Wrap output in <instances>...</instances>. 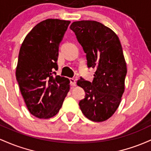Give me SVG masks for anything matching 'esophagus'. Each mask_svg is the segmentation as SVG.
<instances>
[{
    "instance_id": "34e87169",
    "label": "esophagus",
    "mask_w": 151,
    "mask_h": 151,
    "mask_svg": "<svg viewBox=\"0 0 151 151\" xmlns=\"http://www.w3.org/2000/svg\"><path fill=\"white\" fill-rule=\"evenodd\" d=\"M70 82L71 86H74L76 85V80L75 78H70Z\"/></svg>"
}]
</instances>
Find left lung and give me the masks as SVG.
Wrapping results in <instances>:
<instances>
[{
	"mask_svg": "<svg viewBox=\"0 0 151 151\" xmlns=\"http://www.w3.org/2000/svg\"><path fill=\"white\" fill-rule=\"evenodd\" d=\"M70 28L86 53L88 67L96 69L92 83L78 81L86 92L79 106L91 121H105L116 112L124 93L127 67L121 42L111 28L97 21H76Z\"/></svg>",
	"mask_w": 151,
	"mask_h": 151,
	"instance_id": "8db88e82",
	"label": "left lung"
}]
</instances>
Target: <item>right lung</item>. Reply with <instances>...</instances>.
<instances>
[{
	"label": "right lung",
	"mask_w": 151,
	"mask_h": 151,
	"mask_svg": "<svg viewBox=\"0 0 151 151\" xmlns=\"http://www.w3.org/2000/svg\"><path fill=\"white\" fill-rule=\"evenodd\" d=\"M70 23L41 21L25 36L20 48L16 79L28 111L38 118L55 116L70 90L69 79L53 71L58 70L59 44Z\"/></svg>",
	"instance_id": "1"
}]
</instances>
